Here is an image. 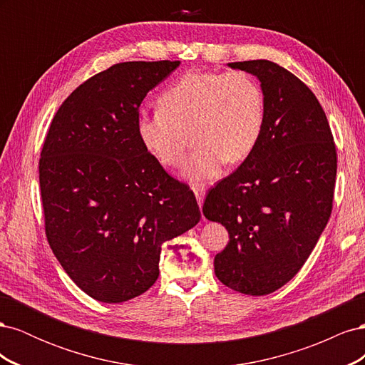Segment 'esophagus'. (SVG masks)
Wrapping results in <instances>:
<instances>
[{
  "mask_svg": "<svg viewBox=\"0 0 365 365\" xmlns=\"http://www.w3.org/2000/svg\"><path fill=\"white\" fill-rule=\"evenodd\" d=\"M193 192H195L197 204H200V207H201V205H202V201H204V196H205V185H202V184H195V185H193Z\"/></svg>",
  "mask_w": 365,
  "mask_h": 365,
  "instance_id": "1",
  "label": "esophagus"
}]
</instances>
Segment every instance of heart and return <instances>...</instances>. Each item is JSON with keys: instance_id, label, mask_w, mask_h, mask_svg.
<instances>
[{"instance_id": "1", "label": "heart", "mask_w": 365, "mask_h": 365, "mask_svg": "<svg viewBox=\"0 0 365 365\" xmlns=\"http://www.w3.org/2000/svg\"><path fill=\"white\" fill-rule=\"evenodd\" d=\"M160 109L141 111L137 134L150 155L168 168L182 164L192 130L195 149L182 175L213 180L225 163L244 161L256 148L264 120V96L245 71H189L160 96Z\"/></svg>"}]
</instances>
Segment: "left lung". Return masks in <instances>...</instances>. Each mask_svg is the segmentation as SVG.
Here are the masks:
<instances>
[{
	"instance_id": "1",
	"label": "left lung",
	"mask_w": 365,
	"mask_h": 365,
	"mask_svg": "<svg viewBox=\"0 0 365 365\" xmlns=\"http://www.w3.org/2000/svg\"><path fill=\"white\" fill-rule=\"evenodd\" d=\"M260 81L264 120L256 148L219 181L202 213L228 231L215 274L228 288L267 295L302 269L332 213L336 148L315 94L271 61L228 63Z\"/></svg>"
}]
</instances>
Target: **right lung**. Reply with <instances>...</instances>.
I'll list each match as a JSON object with an SVG mask.
<instances>
[{"mask_svg": "<svg viewBox=\"0 0 365 365\" xmlns=\"http://www.w3.org/2000/svg\"><path fill=\"white\" fill-rule=\"evenodd\" d=\"M180 61L121 62L90 77L53 117L39 160L46 235L70 279L97 302L146 292L161 245L201 219L190 187L137 134L138 108Z\"/></svg>", "mask_w": 365, "mask_h": 365, "instance_id": "obj_1", "label": "right lung"}]
</instances>
